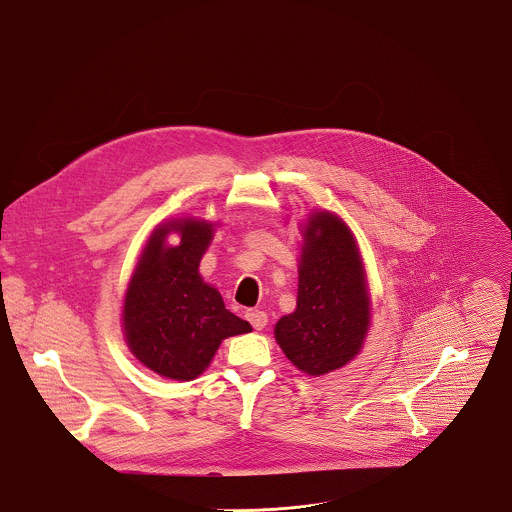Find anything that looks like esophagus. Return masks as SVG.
<instances>
[{"label": "esophagus", "instance_id": "34e87169", "mask_svg": "<svg viewBox=\"0 0 512 512\" xmlns=\"http://www.w3.org/2000/svg\"><path fill=\"white\" fill-rule=\"evenodd\" d=\"M247 321L253 325V329H257V331H261V329H265V325H267V321H269V317L265 312H261V310H247Z\"/></svg>", "mask_w": 512, "mask_h": 512}]
</instances>
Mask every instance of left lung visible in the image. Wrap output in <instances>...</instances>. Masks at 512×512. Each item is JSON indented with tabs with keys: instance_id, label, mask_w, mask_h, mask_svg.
<instances>
[{
	"instance_id": "8db88e82",
	"label": "left lung",
	"mask_w": 512,
	"mask_h": 512,
	"mask_svg": "<svg viewBox=\"0 0 512 512\" xmlns=\"http://www.w3.org/2000/svg\"><path fill=\"white\" fill-rule=\"evenodd\" d=\"M370 325V298L351 230L331 212H315L304 230L298 300L278 319L275 337L288 360L310 376L345 366Z\"/></svg>"
}]
</instances>
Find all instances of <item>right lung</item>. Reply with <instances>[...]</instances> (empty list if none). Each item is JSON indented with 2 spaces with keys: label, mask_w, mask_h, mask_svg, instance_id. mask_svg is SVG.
<instances>
[{
  "label": "right lung",
  "mask_w": 512,
  "mask_h": 512,
  "mask_svg": "<svg viewBox=\"0 0 512 512\" xmlns=\"http://www.w3.org/2000/svg\"><path fill=\"white\" fill-rule=\"evenodd\" d=\"M171 231L182 236L175 248L164 245ZM210 239L212 224L204 220L167 222L150 237L126 290V343L144 366L171 380L197 378L226 337L251 331L198 275Z\"/></svg>",
  "instance_id": "1"
}]
</instances>
